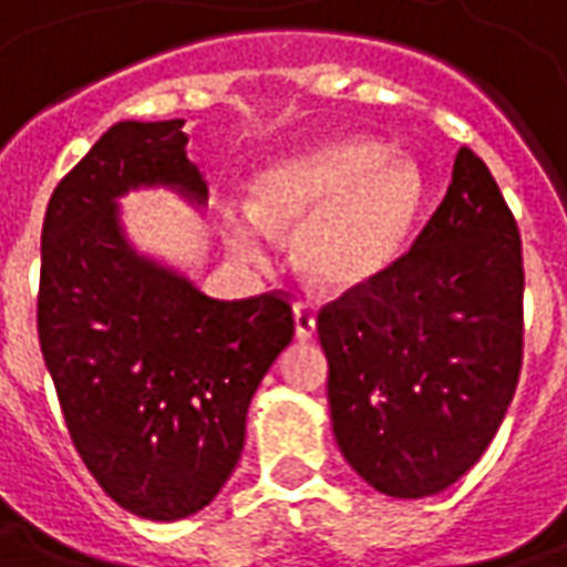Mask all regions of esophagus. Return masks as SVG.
<instances>
[{"label": "esophagus", "mask_w": 567, "mask_h": 567, "mask_svg": "<svg viewBox=\"0 0 567 567\" xmlns=\"http://www.w3.org/2000/svg\"><path fill=\"white\" fill-rule=\"evenodd\" d=\"M295 333L297 340H312V333H316V309L307 300L295 303Z\"/></svg>", "instance_id": "obj_1"}]
</instances>
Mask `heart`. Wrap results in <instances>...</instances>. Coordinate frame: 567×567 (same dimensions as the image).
I'll return each mask as SVG.
<instances>
[{"label":"heart","mask_w":567,"mask_h":567,"mask_svg":"<svg viewBox=\"0 0 567 567\" xmlns=\"http://www.w3.org/2000/svg\"><path fill=\"white\" fill-rule=\"evenodd\" d=\"M425 206V178L380 142L337 140L267 166L251 185V212L227 218V239L264 258L267 227L300 230V270L324 291L380 282L406 251Z\"/></svg>","instance_id":"b5f03b06"}]
</instances>
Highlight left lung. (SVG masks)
<instances>
[{"label":"left lung","mask_w":567,"mask_h":567,"mask_svg":"<svg viewBox=\"0 0 567 567\" xmlns=\"http://www.w3.org/2000/svg\"><path fill=\"white\" fill-rule=\"evenodd\" d=\"M523 239L471 148L446 197L380 282L319 312L346 462L392 498H425L476 464L523 370Z\"/></svg>","instance_id":"obj_1"}]
</instances>
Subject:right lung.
<instances>
[{
	"instance_id": "right-lung-1",
	"label": "right lung",
	"mask_w": 567,
	"mask_h": 567,
	"mask_svg": "<svg viewBox=\"0 0 567 567\" xmlns=\"http://www.w3.org/2000/svg\"><path fill=\"white\" fill-rule=\"evenodd\" d=\"M185 121H121L54 187L42 224L39 346L93 480L142 519L203 511L234 474L246 413L295 337L285 291L215 300L127 246L115 197L175 185L197 203Z\"/></svg>"
}]
</instances>
